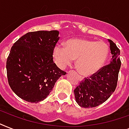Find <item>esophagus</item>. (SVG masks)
<instances>
[{"mask_svg":"<svg viewBox=\"0 0 129 129\" xmlns=\"http://www.w3.org/2000/svg\"><path fill=\"white\" fill-rule=\"evenodd\" d=\"M79 79H80V80H83V77H82L81 76H79Z\"/></svg>","mask_w":129,"mask_h":129,"instance_id":"1","label":"esophagus"}]
</instances>
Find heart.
Returning <instances> with one entry per match:
<instances>
[{
    "instance_id": "b5f03b06",
    "label": "heart",
    "mask_w": 129,
    "mask_h": 129,
    "mask_svg": "<svg viewBox=\"0 0 129 129\" xmlns=\"http://www.w3.org/2000/svg\"><path fill=\"white\" fill-rule=\"evenodd\" d=\"M109 47L103 41L72 38L65 42V47H54L53 56L59 68L64 69L76 59V68L81 74L91 76L98 72L106 63Z\"/></svg>"
}]
</instances>
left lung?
<instances>
[{
  "label": "left lung",
  "mask_w": 129,
  "mask_h": 129,
  "mask_svg": "<svg viewBox=\"0 0 129 129\" xmlns=\"http://www.w3.org/2000/svg\"><path fill=\"white\" fill-rule=\"evenodd\" d=\"M108 41L112 54L110 64L102 67L90 78H85L74 91L76 102L81 107L99 106L108 100L116 89L121 65L120 50L112 40Z\"/></svg>",
  "instance_id": "1"
}]
</instances>
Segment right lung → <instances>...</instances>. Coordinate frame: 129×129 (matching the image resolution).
I'll list each match as a JSON object with an SVG mask.
<instances>
[{"label": "right lung", "mask_w": 129, "mask_h": 129, "mask_svg": "<svg viewBox=\"0 0 129 129\" xmlns=\"http://www.w3.org/2000/svg\"><path fill=\"white\" fill-rule=\"evenodd\" d=\"M59 39L58 31H38L26 33L13 44L6 67L9 86L19 98L41 102L57 80L66 74L53 60Z\"/></svg>", "instance_id": "1"}]
</instances>
